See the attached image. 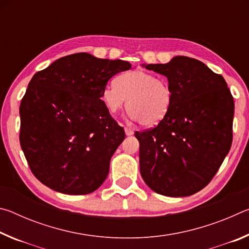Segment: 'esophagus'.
<instances>
[{
    "label": "esophagus",
    "mask_w": 249,
    "mask_h": 249,
    "mask_svg": "<svg viewBox=\"0 0 249 249\" xmlns=\"http://www.w3.org/2000/svg\"><path fill=\"white\" fill-rule=\"evenodd\" d=\"M125 129V134L126 135H133L134 134V130H133V128H130V127H127V126H126V127L124 128Z\"/></svg>",
    "instance_id": "obj_1"
}]
</instances>
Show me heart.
I'll use <instances>...</instances> for the list:
<instances>
[{"label":"heart","instance_id":"obj_1","mask_svg":"<svg viewBox=\"0 0 249 249\" xmlns=\"http://www.w3.org/2000/svg\"><path fill=\"white\" fill-rule=\"evenodd\" d=\"M102 99L111 114L120 112L128 101L129 116L144 127H153L166 119L172 105V90L166 80L144 69L121 74L116 83L104 88Z\"/></svg>","mask_w":249,"mask_h":249}]
</instances>
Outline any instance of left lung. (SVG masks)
Here are the masks:
<instances>
[{
    "label": "left lung",
    "mask_w": 249,
    "mask_h": 249,
    "mask_svg": "<svg viewBox=\"0 0 249 249\" xmlns=\"http://www.w3.org/2000/svg\"><path fill=\"white\" fill-rule=\"evenodd\" d=\"M145 67L168 78L174 99L165 120L135 133L141 175L159 195H195L211 182L231 149L233 95L224 78L196 59L178 56Z\"/></svg>",
    "instance_id": "left-lung-1"
}]
</instances>
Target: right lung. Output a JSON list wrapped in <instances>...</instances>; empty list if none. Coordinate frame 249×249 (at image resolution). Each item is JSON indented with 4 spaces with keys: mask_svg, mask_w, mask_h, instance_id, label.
Instances as JSON below:
<instances>
[{
    "mask_svg": "<svg viewBox=\"0 0 249 249\" xmlns=\"http://www.w3.org/2000/svg\"><path fill=\"white\" fill-rule=\"evenodd\" d=\"M132 65L79 53L34 74L19 105V142L33 175L66 195L95 191L124 128L101 98L107 81Z\"/></svg>",
    "mask_w": 249,
    "mask_h": 249,
    "instance_id": "right-lung-1",
    "label": "right lung"
}]
</instances>
